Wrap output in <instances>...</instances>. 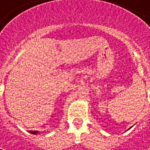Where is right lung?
<instances>
[{"mask_svg":"<svg viewBox=\"0 0 150 150\" xmlns=\"http://www.w3.org/2000/svg\"><path fill=\"white\" fill-rule=\"evenodd\" d=\"M30 133H32V134H33V135H37V133H38V132H37V131H33V132H32V131H31V132H29Z\"/></svg>","mask_w":150,"mask_h":150,"instance_id":"obj_1","label":"right lung"}]
</instances>
